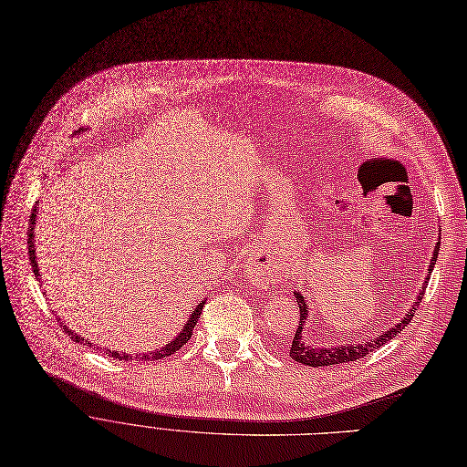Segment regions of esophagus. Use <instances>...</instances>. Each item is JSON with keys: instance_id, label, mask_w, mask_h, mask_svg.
Returning a JSON list of instances; mask_svg holds the SVG:
<instances>
[{"instance_id": "obj_1", "label": "esophagus", "mask_w": 467, "mask_h": 467, "mask_svg": "<svg viewBox=\"0 0 467 467\" xmlns=\"http://www.w3.org/2000/svg\"><path fill=\"white\" fill-rule=\"evenodd\" d=\"M284 280L282 268L273 263V261H265V263H252L250 265V282L255 285H268V284H280Z\"/></svg>"}]
</instances>
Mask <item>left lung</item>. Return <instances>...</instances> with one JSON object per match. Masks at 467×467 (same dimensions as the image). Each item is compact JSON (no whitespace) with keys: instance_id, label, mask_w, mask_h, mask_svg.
<instances>
[{"instance_id":"obj_1","label":"left lung","mask_w":467,"mask_h":467,"mask_svg":"<svg viewBox=\"0 0 467 467\" xmlns=\"http://www.w3.org/2000/svg\"><path fill=\"white\" fill-rule=\"evenodd\" d=\"M439 244H441V242H437L435 248H433V257H431L430 268H428L430 273L433 271V265H435V261H437ZM428 280H430V276H426V280H424V284H422V289H420L419 296H416V301L410 305L409 312L401 317V320H400L398 324H394V327H389L388 331H382V333L377 335V337H371L367 342H359V340H358V342H350V345H337V347H329V348H326V347L320 348V347H308V345H305V340H303V329H305V320L308 317V306H306V299L303 297V293L293 291V296H296L297 305H299V310H301V322H299V327H297V331H296V337H293V342H291V347H289V356H291L293 359H296V361H299V363H303V365H308V367H327V365L333 367V365H338V363L356 361V359L367 356L369 352H373V350L384 347L388 340L394 338L398 333H401V331L410 324L416 308H419V305L422 303L424 291H426V287H428Z\"/></svg>"}]
</instances>
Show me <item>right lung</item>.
I'll return each mask as SVG.
<instances>
[{
  "mask_svg": "<svg viewBox=\"0 0 467 467\" xmlns=\"http://www.w3.org/2000/svg\"><path fill=\"white\" fill-rule=\"evenodd\" d=\"M37 204H39V202H36V206H34V210H32V215H30V221H28V255H30V263H32V268H34V275H36L37 280H39L41 275H39V266H37V261H36V246H34V227H36V217H37ZM204 303H206V301H201L199 305H196V308L192 310V314L187 317V322H185L183 329L180 331V335H178L176 338H171L166 347H161L159 350H153L151 354H134V356H132V354L117 352V350H111V348H106L104 354H108L109 358L120 359V361H129V359H136V361H155V359L171 356L176 350H180V348L185 345V342L191 338L192 329H194L196 322H199V317H201V312H202ZM62 327H64V331H66L67 335H71V340L81 342V345H87V347H92L90 340L79 337L78 333H73L67 326H62ZM94 347H96V345H94ZM96 348H98V347H96Z\"/></svg>",
  "mask_w": 467,
  "mask_h": 467,
  "instance_id": "right-lung-1",
  "label": "right lung"
}]
</instances>
